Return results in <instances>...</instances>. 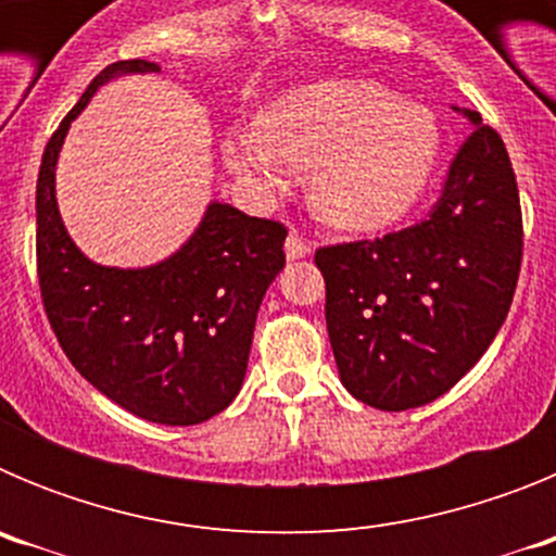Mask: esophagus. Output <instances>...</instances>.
<instances>
[{
	"mask_svg": "<svg viewBox=\"0 0 556 556\" xmlns=\"http://www.w3.org/2000/svg\"><path fill=\"white\" fill-rule=\"evenodd\" d=\"M283 250H287L289 262H298V258H306V255L312 253V244H308L306 239H303V236L289 233L287 236V244H283Z\"/></svg>",
	"mask_w": 556,
	"mask_h": 556,
	"instance_id": "obj_1",
	"label": "esophagus"
}]
</instances>
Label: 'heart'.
<instances>
[{
  "instance_id": "obj_1",
  "label": "heart",
  "mask_w": 556,
  "mask_h": 556,
  "mask_svg": "<svg viewBox=\"0 0 556 556\" xmlns=\"http://www.w3.org/2000/svg\"><path fill=\"white\" fill-rule=\"evenodd\" d=\"M443 130L429 108L372 80H317L281 94L262 127H236L223 144L233 175L264 191L294 166H317L312 198L342 230H381L429 189Z\"/></svg>"
}]
</instances>
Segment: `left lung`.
<instances>
[{"label":"left lung","instance_id":"8db88e82","mask_svg":"<svg viewBox=\"0 0 556 556\" xmlns=\"http://www.w3.org/2000/svg\"><path fill=\"white\" fill-rule=\"evenodd\" d=\"M429 219L376 242L320 248L339 381L362 404L404 412L445 395L488 351L523 253L507 147L479 111Z\"/></svg>","mask_w":556,"mask_h":556}]
</instances>
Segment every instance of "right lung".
I'll return each instance as SVG.
<instances>
[{"label":"right lung","mask_w":556,"mask_h":556,"mask_svg":"<svg viewBox=\"0 0 556 556\" xmlns=\"http://www.w3.org/2000/svg\"><path fill=\"white\" fill-rule=\"evenodd\" d=\"M152 72L159 63L102 68L49 139L36 189L38 283L49 326L88 384L141 420L194 426L242 390L255 314L287 264V228L211 200L194 233L150 267H105L77 248L55 198L68 127L105 83Z\"/></svg>","instance_id":"obj_1"}]
</instances>
